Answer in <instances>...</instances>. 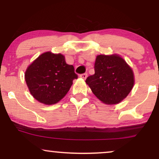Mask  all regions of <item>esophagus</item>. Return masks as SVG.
Segmentation results:
<instances>
[{
  "label": "esophagus",
  "mask_w": 159,
  "mask_h": 159,
  "mask_svg": "<svg viewBox=\"0 0 159 159\" xmlns=\"http://www.w3.org/2000/svg\"><path fill=\"white\" fill-rule=\"evenodd\" d=\"M80 77H81V78H82V79H86L87 77H88V75H87L86 73H84V74H82V75H80Z\"/></svg>",
  "instance_id": "esophagus-1"
}]
</instances>
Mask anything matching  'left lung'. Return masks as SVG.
<instances>
[{
  "instance_id": "1",
  "label": "left lung",
  "mask_w": 159,
  "mask_h": 159,
  "mask_svg": "<svg viewBox=\"0 0 159 159\" xmlns=\"http://www.w3.org/2000/svg\"><path fill=\"white\" fill-rule=\"evenodd\" d=\"M94 68L95 74L87 78L85 82L101 102L115 105L129 95L134 86V73L120 56H97Z\"/></svg>"
}]
</instances>
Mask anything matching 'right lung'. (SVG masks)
<instances>
[{
    "label": "right lung",
    "mask_w": 159,
    "mask_h": 159,
    "mask_svg": "<svg viewBox=\"0 0 159 159\" xmlns=\"http://www.w3.org/2000/svg\"><path fill=\"white\" fill-rule=\"evenodd\" d=\"M25 78L34 98L45 105H53L66 95L77 75L64 55L48 51L27 67Z\"/></svg>",
    "instance_id": "right-lung-1"
}]
</instances>
